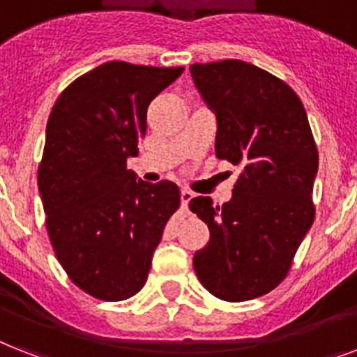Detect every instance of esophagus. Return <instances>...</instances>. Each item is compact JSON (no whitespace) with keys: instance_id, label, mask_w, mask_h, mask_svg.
<instances>
[{"instance_id":"esophagus-1","label":"esophagus","mask_w":357,"mask_h":357,"mask_svg":"<svg viewBox=\"0 0 357 357\" xmlns=\"http://www.w3.org/2000/svg\"><path fill=\"white\" fill-rule=\"evenodd\" d=\"M194 198V192L192 190H188V188H181V205L183 208L188 207V202Z\"/></svg>"}]
</instances>
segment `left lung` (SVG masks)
Masks as SVG:
<instances>
[{
    "mask_svg": "<svg viewBox=\"0 0 357 357\" xmlns=\"http://www.w3.org/2000/svg\"><path fill=\"white\" fill-rule=\"evenodd\" d=\"M190 75L218 119L216 158L240 167L229 204H188L211 231L194 271L214 297L242 303L286 279L314 224L319 152L299 95L279 77L242 60L192 63Z\"/></svg>",
    "mask_w": 357,
    "mask_h": 357,
    "instance_id": "left-lung-1",
    "label": "left lung"
}]
</instances>
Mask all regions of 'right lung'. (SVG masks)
<instances>
[{"mask_svg":"<svg viewBox=\"0 0 357 357\" xmlns=\"http://www.w3.org/2000/svg\"><path fill=\"white\" fill-rule=\"evenodd\" d=\"M185 68L106 62L63 89L49 115L38 188L58 262L75 286L124 301L149 279L152 255L181 198L126 169L146 135V109Z\"/></svg>","mask_w":357,"mask_h":357,"instance_id":"obj_1","label":"right lung"}]
</instances>
